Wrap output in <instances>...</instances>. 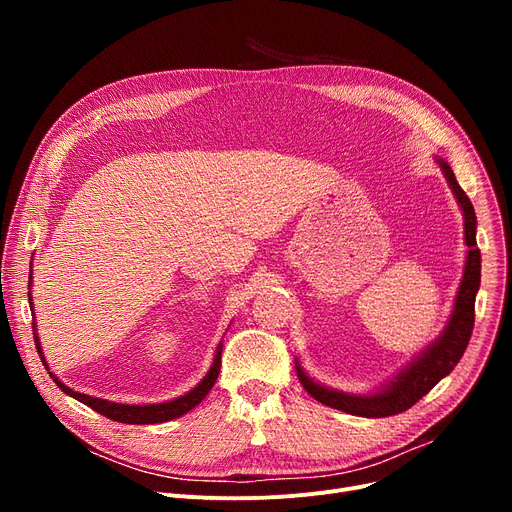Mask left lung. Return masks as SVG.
Listing matches in <instances>:
<instances>
[{
	"instance_id": "8db88e82",
	"label": "left lung",
	"mask_w": 512,
	"mask_h": 512,
	"mask_svg": "<svg viewBox=\"0 0 512 512\" xmlns=\"http://www.w3.org/2000/svg\"><path fill=\"white\" fill-rule=\"evenodd\" d=\"M436 161L442 168V174L448 186L452 188L456 203H459L463 211L465 245L469 249L465 257L463 280H461L459 292H456L448 324L432 344L423 348V351L411 363L402 367L390 382H386L382 388H378L371 394H351V392H342V390H334L319 384L297 361V375L303 388L317 402H321V405L351 413V415H359V417H390V415L405 413L442 378H446L465 353L473 332V321H475V294L481 282V255L475 240L477 218L469 197L465 195L459 182H456L452 168L442 157H436Z\"/></svg>"
}]
</instances>
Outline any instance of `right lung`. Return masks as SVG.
Wrapping results in <instances>:
<instances>
[{"label": "right lung", "mask_w": 512, "mask_h": 512, "mask_svg": "<svg viewBox=\"0 0 512 512\" xmlns=\"http://www.w3.org/2000/svg\"><path fill=\"white\" fill-rule=\"evenodd\" d=\"M29 286H33V263H31V272H29ZM29 305L33 307V297L29 294ZM35 311V309H33ZM33 332H35V344H37V353L45 365V369L49 371L47 367V361L43 357V346L39 342V336H37V324L33 321ZM222 342L218 344V348H215V355H213V363L209 367V371L205 373V378L193 388L188 390L186 394L174 398V400H166V402H157V405H124V402H112V400H105V398H95V396H89V394H80V392H74L72 388H68L66 384L60 382V378H56V375H51V380L56 382L60 386L62 392H66L68 396L76 398L78 402H83V405L91 407L93 411L101 413L103 417L107 419H114V421H120V423H130V425H149V423H164V421H172V419H178L182 417L184 413H188L191 409H195L199 402L209 394V390L213 388L215 380H218L220 375V367H222Z\"/></svg>", "instance_id": "1"}]
</instances>
